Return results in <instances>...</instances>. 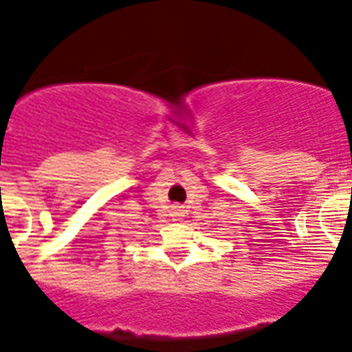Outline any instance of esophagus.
<instances>
[{
	"label": "esophagus",
	"instance_id": "obj_1",
	"mask_svg": "<svg viewBox=\"0 0 352 352\" xmlns=\"http://www.w3.org/2000/svg\"><path fill=\"white\" fill-rule=\"evenodd\" d=\"M174 213L178 214V217H182V214H184L185 211H184V209H182V207H174Z\"/></svg>",
	"mask_w": 352,
	"mask_h": 352
}]
</instances>
